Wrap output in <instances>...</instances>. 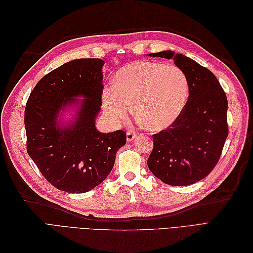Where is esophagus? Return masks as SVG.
I'll return each mask as SVG.
<instances>
[{
	"mask_svg": "<svg viewBox=\"0 0 253 253\" xmlns=\"http://www.w3.org/2000/svg\"><path fill=\"white\" fill-rule=\"evenodd\" d=\"M136 137V133L133 131V129H129V131L126 132V140L127 141H132Z\"/></svg>",
	"mask_w": 253,
	"mask_h": 253,
	"instance_id": "34e87169",
	"label": "esophagus"
}]
</instances>
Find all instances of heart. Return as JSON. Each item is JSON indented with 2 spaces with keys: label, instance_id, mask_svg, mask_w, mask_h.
I'll use <instances>...</instances> for the list:
<instances>
[{
  "label": "heart",
  "instance_id": "heart-1",
  "mask_svg": "<svg viewBox=\"0 0 253 253\" xmlns=\"http://www.w3.org/2000/svg\"><path fill=\"white\" fill-rule=\"evenodd\" d=\"M113 86L102 90L104 113L115 122L135 117L152 131L171 126L185 108L189 84L187 76L173 64L136 61L115 74Z\"/></svg>",
  "mask_w": 253,
  "mask_h": 253
}]
</instances>
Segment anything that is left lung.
<instances>
[{
    "instance_id": "8db88e82",
    "label": "left lung",
    "mask_w": 253,
    "mask_h": 253,
    "mask_svg": "<svg viewBox=\"0 0 253 253\" xmlns=\"http://www.w3.org/2000/svg\"><path fill=\"white\" fill-rule=\"evenodd\" d=\"M149 56L174 60L187 76L189 98L178 118L153 135L148 167L167 185H192L211 173L221 155L228 136L226 94L211 71L181 53Z\"/></svg>"
}]
</instances>
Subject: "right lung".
Instances as JSON below:
<instances>
[{
  "mask_svg": "<svg viewBox=\"0 0 253 253\" xmlns=\"http://www.w3.org/2000/svg\"><path fill=\"white\" fill-rule=\"evenodd\" d=\"M103 64L101 59L89 58L61 65L37 83L25 106L28 155L45 179L68 193L100 185L126 142L122 129L100 133L95 126L102 104ZM71 104L79 105L78 116L71 125L60 126L58 112Z\"/></svg>",
  "mask_w": 253,
  "mask_h": 253,
  "instance_id": "obj_1",
  "label": "right lung"
}]
</instances>
